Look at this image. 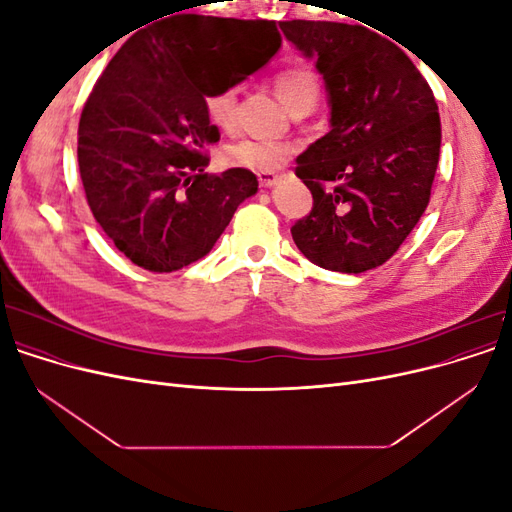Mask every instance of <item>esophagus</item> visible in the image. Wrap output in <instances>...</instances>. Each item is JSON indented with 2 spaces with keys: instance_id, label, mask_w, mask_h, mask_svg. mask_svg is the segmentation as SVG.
Returning a JSON list of instances; mask_svg holds the SVG:
<instances>
[{
  "instance_id": "esophagus-1",
  "label": "esophagus",
  "mask_w": 512,
  "mask_h": 512,
  "mask_svg": "<svg viewBox=\"0 0 512 512\" xmlns=\"http://www.w3.org/2000/svg\"><path fill=\"white\" fill-rule=\"evenodd\" d=\"M277 179H280V175L273 173V170H262V173H258V181L262 188H273Z\"/></svg>"
}]
</instances>
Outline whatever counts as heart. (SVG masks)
<instances>
[{
	"instance_id": "1",
	"label": "heart",
	"mask_w": 512,
	"mask_h": 512,
	"mask_svg": "<svg viewBox=\"0 0 512 512\" xmlns=\"http://www.w3.org/2000/svg\"><path fill=\"white\" fill-rule=\"evenodd\" d=\"M273 87L277 96L290 108L292 113L309 111L320 96V83L316 74L307 68H286L275 74ZM205 115L215 128L230 130L237 117V89L218 87L209 89L203 96ZM297 145L288 141H262V138H239V141L224 147V160L230 166L250 170H277L288 162Z\"/></svg>"
}]
</instances>
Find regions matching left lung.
<instances>
[{"label": "left lung", "instance_id": "8db88e82", "mask_svg": "<svg viewBox=\"0 0 512 512\" xmlns=\"http://www.w3.org/2000/svg\"><path fill=\"white\" fill-rule=\"evenodd\" d=\"M284 36L329 91L331 132L297 158L314 207L290 228L314 265L363 273L384 265L429 205L440 115L429 83L401 46L361 25L284 21Z\"/></svg>", "mask_w": 512, "mask_h": 512}]
</instances>
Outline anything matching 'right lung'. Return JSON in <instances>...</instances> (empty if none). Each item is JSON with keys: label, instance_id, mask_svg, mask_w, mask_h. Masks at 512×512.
Wrapping results in <instances>:
<instances>
[{"label": "right lung", "instance_id": "add662e5", "mask_svg": "<svg viewBox=\"0 0 512 512\" xmlns=\"http://www.w3.org/2000/svg\"><path fill=\"white\" fill-rule=\"evenodd\" d=\"M273 21L177 14L136 32L106 66L79 121V170L96 222L136 267L170 273L211 252L258 179L209 175L220 130L205 115L218 61L254 53L252 74L280 49Z\"/></svg>", "mask_w": 512, "mask_h": 512}]
</instances>
